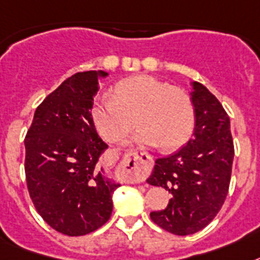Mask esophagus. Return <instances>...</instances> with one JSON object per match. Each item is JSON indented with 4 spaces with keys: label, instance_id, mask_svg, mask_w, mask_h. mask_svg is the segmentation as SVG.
Listing matches in <instances>:
<instances>
[{
    "label": "esophagus",
    "instance_id": "1",
    "mask_svg": "<svg viewBox=\"0 0 260 260\" xmlns=\"http://www.w3.org/2000/svg\"><path fill=\"white\" fill-rule=\"evenodd\" d=\"M125 170L127 174L130 183H139L146 179L149 175L150 167H151V158L143 154H133L130 158L125 160Z\"/></svg>",
    "mask_w": 260,
    "mask_h": 260
}]
</instances>
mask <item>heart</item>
Wrapping results in <instances>:
<instances>
[{"instance_id": "1", "label": "heart", "mask_w": 260, "mask_h": 260, "mask_svg": "<svg viewBox=\"0 0 260 260\" xmlns=\"http://www.w3.org/2000/svg\"><path fill=\"white\" fill-rule=\"evenodd\" d=\"M114 98L101 96L91 107L96 130L109 142H117L134 126L133 142L173 150L183 145L194 128V105L183 90L150 76L122 79Z\"/></svg>"}]
</instances>
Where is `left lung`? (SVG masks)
<instances>
[{
	"label": "left lung",
	"mask_w": 260,
	"mask_h": 260,
	"mask_svg": "<svg viewBox=\"0 0 260 260\" xmlns=\"http://www.w3.org/2000/svg\"><path fill=\"white\" fill-rule=\"evenodd\" d=\"M190 85L192 138L173 155L156 159L146 179L173 195L166 209L150 212V218L175 235L198 233L215 218L227 197L234 159L230 118L207 87Z\"/></svg>",
	"instance_id": "left-lung-1"
}]
</instances>
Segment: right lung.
<instances>
[{"mask_svg":"<svg viewBox=\"0 0 260 260\" xmlns=\"http://www.w3.org/2000/svg\"><path fill=\"white\" fill-rule=\"evenodd\" d=\"M104 70L65 79L34 113L25 138V174L34 207L51 229L69 237L93 233L109 220L121 183L109 178L100 156L107 145L91 107Z\"/></svg>","mask_w":260,"mask_h":260,"instance_id":"right-lung-1","label":"right lung"}]
</instances>
